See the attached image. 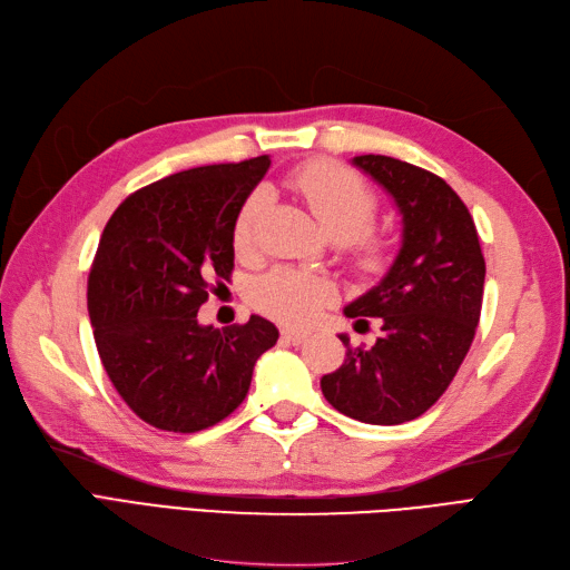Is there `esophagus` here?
<instances>
[{
	"label": "esophagus",
	"instance_id": "1",
	"mask_svg": "<svg viewBox=\"0 0 570 570\" xmlns=\"http://www.w3.org/2000/svg\"><path fill=\"white\" fill-rule=\"evenodd\" d=\"M281 337H283L285 342H292V344H302V342L308 337V333H306V331H295V327H283Z\"/></svg>",
	"mask_w": 570,
	"mask_h": 570
}]
</instances>
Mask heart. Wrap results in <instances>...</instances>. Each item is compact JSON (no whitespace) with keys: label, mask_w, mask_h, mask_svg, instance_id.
I'll use <instances>...</instances> for the list:
<instances>
[{"label":"heart","mask_w":570,"mask_h":570,"mask_svg":"<svg viewBox=\"0 0 570 570\" xmlns=\"http://www.w3.org/2000/svg\"><path fill=\"white\" fill-rule=\"evenodd\" d=\"M289 185L316 216L321 228L335 243H356L364 237L377 216V195L354 170L335 161H312L289 176ZM268 189L256 187L243 202L233 223V245L237 254H249L256 247L258 226L268 209ZM387 247L381 239H364L358 249V264L375 271L385 264ZM335 299V285L316 273L278 268L254 287V302L264 314L283 323L302 325L314 321L323 306Z\"/></svg>","instance_id":"b5f03b06"}]
</instances>
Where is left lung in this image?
<instances>
[{"mask_svg":"<svg viewBox=\"0 0 570 570\" xmlns=\"http://www.w3.org/2000/svg\"><path fill=\"white\" fill-rule=\"evenodd\" d=\"M352 164L394 199L402 247L385 278L344 306L354 327L381 318V337L371 350H352L350 337L340 335L347 358L321 377V390L344 416L400 425L440 400L469 354L485 258L469 209L440 176L381 154Z\"/></svg>","mask_w":570,"mask_h":570,"instance_id":"8db88e82","label":"left lung"}]
</instances>
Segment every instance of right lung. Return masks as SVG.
<instances>
[{
	"label": "right lung",
	"mask_w": 570,
	"mask_h": 570,
	"mask_svg": "<svg viewBox=\"0 0 570 570\" xmlns=\"http://www.w3.org/2000/svg\"><path fill=\"white\" fill-rule=\"evenodd\" d=\"M271 159L180 170L132 193L101 233L88 312L101 364L124 402L168 433L212 428L243 404L256 358L278 342L262 316L197 321L230 281L233 223Z\"/></svg>",
	"instance_id": "obj_1"
}]
</instances>
